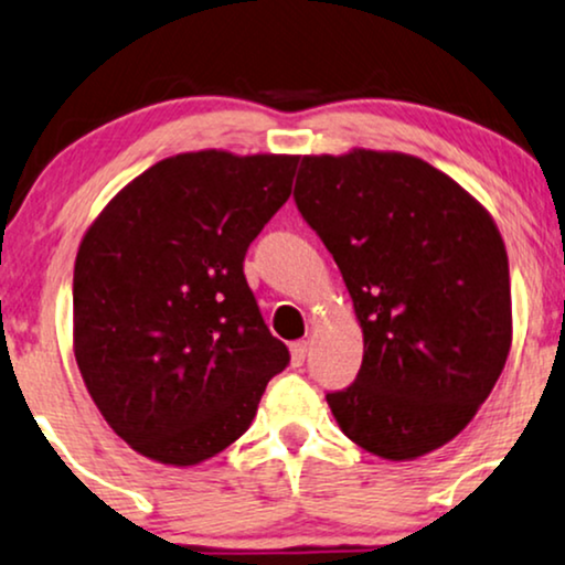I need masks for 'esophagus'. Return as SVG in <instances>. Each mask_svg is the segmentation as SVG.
<instances>
[{
  "label": "esophagus",
  "instance_id": "34e87169",
  "mask_svg": "<svg viewBox=\"0 0 565 565\" xmlns=\"http://www.w3.org/2000/svg\"><path fill=\"white\" fill-rule=\"evenodd\" d=\"M306 351H309V343H306V340H296V343H290V361H294V366L303 364Z\"/></svg>",
  "mask_w": 565,
  "mask_h": 565
}]
</instances>
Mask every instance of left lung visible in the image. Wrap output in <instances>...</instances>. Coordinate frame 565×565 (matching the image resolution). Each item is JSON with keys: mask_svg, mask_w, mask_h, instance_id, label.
<instances>
[{"mask_svg": "<svg viewBox=\"0 0 565 565\" xmlns=\"http://www.w3.org/2000/svg\"><path fill=\"white\" fill-rule=\"evenodd\" d=\"M296 206L340 267L364 332L356 380L327 393L340 429L390 461L450 443L511 348V277L495 222L408 154L303 157Z\"/></svg>", "mask_w": 565, "mask_h": 565, "instance_id": "left-lung-1", "label": "left lung"}]
</instances>
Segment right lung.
Here are the masks:
<instances>
[{
  "mask_svg": "<svg viewBox=\"0 0 565 565\" xmlns=\"http://www.w3.org/2000/svg\"><path fill=\"white\" fill-rule=\"evenodd\" d=\"M296 164L214 149L162 159L109 201L81 243L75 361L109 427L151 461L217 456L290 364L243 259L288 201Z\"/></svg>",
  "mask_w": 565,
  "mask_h": 565,
  "instance_id": "obj_1",
  "label": "right lung"
}]
</instances>
